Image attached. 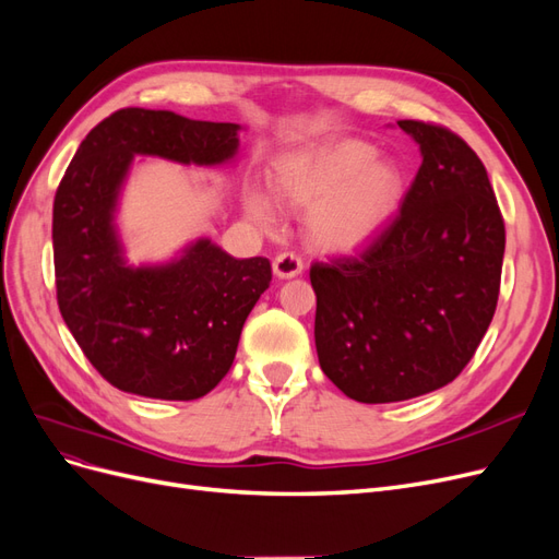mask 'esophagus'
Segmentation results:
<instances>
[{
  "instance_id": "obj_1",
  "label": "esophagus",
  "mask_w": 559,
  "mask_h": 559,
  "mask_svg": "<svg viewBox=\"0 0 559 559\" xmlns=\"http://www.w3.org/2000/svg\"><path fill=\"white\" fill-rule=\"evenodd\" d=\"M301 269L304 260L297 253H293V250H283V253L274 258V274L278 278H295L301 274Z\"/></svg>"
}]
</instances>
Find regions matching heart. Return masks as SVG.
<instances>
[{
  "label": "heart",
  "instance_id": "obj_1",
  "mask_svg": "<svg viewBox=\"0 0 559 559\" xmlns=\"http://www.w3.org/2000/svg\"><path fill=\"white\" fill-rule=\"evenodd\" d=\"M272 190L295 209H309V229L318 246L357 250L371 243L397 215L404 200V174L378 159L365 141H344L281 162ZM246 209L258 225L274 229L276 215L262 194L248 190Z\"/></svg>",
  "mask_w": 559,
  "mask_h": 559
}]
</instances>
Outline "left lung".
<instances>
[{
    "label": "left lung",
    "instance_id": "8db88e82",
    "mask_svg": "<svg viewBox=\"0 0 559 559\" xmlns=\"http://www.w3.org/2000/svg\"><path fill=\"white\" fill-rule=\"evenodd\" d=\"M423 165L402 209L353 255L311 264L316 348L330 381L362 404L455 381L497 311L507 229L488 171L437 122L400 120Z\"/></svg>",
    "mask_w": 559,
    "mask_h": 559
}]
</instances>
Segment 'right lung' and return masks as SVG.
Returning <instances> with one entry per match:
<instances>
[{
  "label": "right lung",
  "instance_id": "obj_1",
  "mask_svg": "<svg viewBox=\"0 0 559 559\" xmlns=\"http://www.w3.org/2000/svg\"><path fill=\"white\" fill-rule=\"evenodd\" d=\"M239 124L120 109L95 124L52 202L58 306L83 355L122 392L190 402L218 385L248 313L272 283L266 258L237 260L209 239L165 266H128L114 206L136 153L221 165Z\"/></svg>",
  "mask_w": 559,
  "mask_h": 559
}]
</instances>
